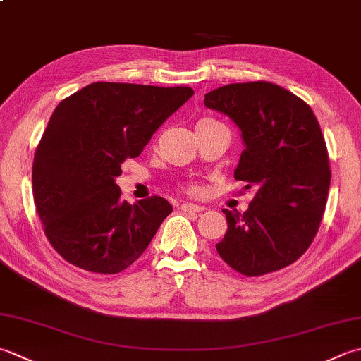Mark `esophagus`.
Returning a JSON list of instances; mask_svg holds the SVG:
<instances>
[{"instance_id":"obj_1","label":"esophagus","mask_w":361,"mask_h":361,"mask_svg":"<svg viewBox=\"0 0 361 361\" xmlns=\"http://www.w3.org/2000/svg\"><path fill=\"white\" fill-rule=\"evenodd\" d=\"M181 209L189 211V213H200V211H203L204 208L200 207V204H195V203H183Z\"/></svg>"}]
</instances>
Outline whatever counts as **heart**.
Returning a JSON list of instances; mask_svg holds the SVG:
<instances>
[{"instance_id":"obj_1","label":"heart","mask_w":361,"mask_h":361,"mask_svg":"<svg viewBox=\"0 0 361 361\" xmlns=\"http://www.w3.org/2000/svg\"><path fill=\"white\" fill-rule=\"evenodd\" d=\"M185 190L188 194H192V195H195V194H199L200 192V188L197 186V185H186L185 186Z\"/></svg>"}]
</instances>
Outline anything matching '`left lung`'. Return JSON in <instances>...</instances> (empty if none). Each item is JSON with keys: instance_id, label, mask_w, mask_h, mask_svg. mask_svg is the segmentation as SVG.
Listing matches in <instances>:
<instances>
[{"instance_id": "left-lung-1", "label": "left lung", "mask_w": 361, "mask_h": 361, "mask_svg": "<svg viewBox=\"0 0 361 361\" xmlns=\"http://www.w3.org/2000/svg\"><path fill=\"white\" fill-rule=\"evenodd\" d=\"M204 106L239 126L245 147L235 178L257 188L245 213L224 209L228 230L217 253L247 277L283 269L307 252L326 209L331 172L317 118L302 98L267 81L214 89Z\"/></svg>"}]
</instances>
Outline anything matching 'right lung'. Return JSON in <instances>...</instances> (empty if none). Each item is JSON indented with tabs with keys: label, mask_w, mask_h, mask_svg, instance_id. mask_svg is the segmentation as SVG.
<instances>
[{
	"label": "right lung",
	"mask_w": 361,
	"mask_h": 361,
	"mask_svg": "<svg viewBox=\"0 0 361 361\" xmlns=\"http://www.w3.org/2000/svg\"><path fill=\"white\" fill-rule=\"evenodd\" d=\"M194 90L92 82L58 104L32 162V194L49 244L80 269L118 274L150 244L172 204L122 200L116 178Z\"/></svg>",
	"instance_id": "add662e5"
}]
</instances>
